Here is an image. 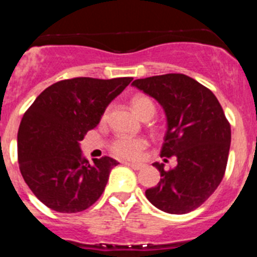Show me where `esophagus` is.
Listing matches in <instances>:
<instances>
[{
	"label": "esophagus",
	"mask_w": 257,
	"mask_h": 257,
	"mask_svg": "<svg viewBox=\"0 0 257 257\" xmlns=\"http://www.w3.org/2000/svg\"><path fill=\"white\" fill-rule=\"evenodd\" d=\"M124 165H126V166H128V167H131V169H133V170H136V171H138V170H142L143 167H144V165H142V163L126 162V163H124Z\"/></svg>",
	"instance_id": "esophagus-1"
}]
</instances>
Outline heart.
Listing matches in <instances>:
<instances>
[{"instance_id": "1", "label": "heart", "mask_w": 257, "mask_h": 257, "mask_svg": "<svg viewBox=\"0 0 257 257\" xmlns=\"http://www.w3.org/2000/svg\"><path fill=\"white\" fill-rule=\"evenodd\" d=\"M134 110L142 119L153 117L156 113V105L148 96L136 95L131 100ZM147 140L142 138H118L112 144V152L115 157L122 160H135L142 156L143 151L147 148Z\"/></svg>"}]
</instances>
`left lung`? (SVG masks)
<instances>
[{
    "mask_svg": "<svg viewBox=\"0 0 257 257\" xmlns=\"http://www.w3.org/2000/svg\"><path fill=\"white\" fill-rule=\"evenodd\" d=\"M133 86L162 106L167 130L161 157L178 161L169 171L163 163H153L162 179L145 190V196L163 212L180 215L196 210L219 187L228 162L230 124L219 100L185 74L135 79Z\"/></svg>",
    "mask_w": 257,
    "mask_h": 257,
    "instance_id": "left-lung-1",
    "label": "left lung"
}]
</instances>
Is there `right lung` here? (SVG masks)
I'll list each match as a JSON object with an SVG mask.
<instances>
[{
	"label": "right lung",
	"instance_id": "obj_1",
	"mask_svg": "<svg viewBox=\"0 0 257 257\" xmlns=\"http://www.w3.org/2000/svg\"><path fill=\"white\" fill-rule=\"evenodd\" d=\"M131 81V77L59 81L41 92L24 113L18 131L20 172L49 208L79 212L100 198L118 162L103 157L90 163L79 142L99 124L106 106Z\"/></svg>",
	"mask_w": 257,
	"mask_h": 257
}]
</instances>
